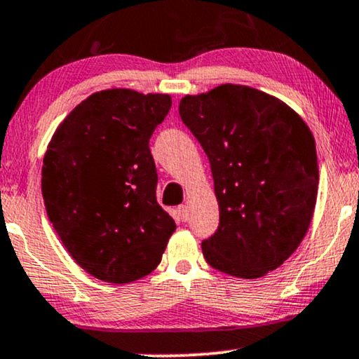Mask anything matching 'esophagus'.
Wrapping results in <instances>:
<instances>
[{
    "mask_svg": "<svg viewBox=\"0 0 359 359\" xmlns=\"http://www.w3.org/2000/svg\"><path fill=\"white\" fill-rule=\"evenodd\" d=\"M177 213H179V219L182 222H187L189 219V207L187 205H179L177 208Z\"/></svg>",
    "mask_w": 359,
    "mask_h": 359,
    "instance_id": "34e87169",
    "label": "esophagus"
}]
</instances>
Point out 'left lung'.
Instances as JSON below:
<instances>
[{
    "label": "left lung",
    "mask_w": 359,
    "mask_h": 359,
    "mask_svg": "<svg viewBox=\"0 0 359 359\" xmlns=\"http://www.w3.org/2000/svg\"><path fill=\"white\" fill-rule=\"evenodd\" d=\"M184 124L205 151L220 224L202 252L212 269L260 278L292 257L311 224L318 158L310 127L278 97L242 84L185 96Z\"/></svg>",
    "instance_id": "8db88e82"
}]
</instances>
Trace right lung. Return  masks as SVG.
Segmentation results:
<instances>
[{
  "label": "right lung",
  "mask_w": 359,
  "mask_h": 359,
  "mask_svg": "<svg viewBox=\"0 0 359 359\" xmlns=\"http://www.w3.org/2000/svg\"><path fill=\"white\" fill-rule=\"evenodd\" d=\"M169 94H90L53 134L41 170L49 220L81 269L124 285L156 270L177 225L157 203L149 139Z\"/></svg>",
  "instance_id": "obj_1"
}]
</instances>
